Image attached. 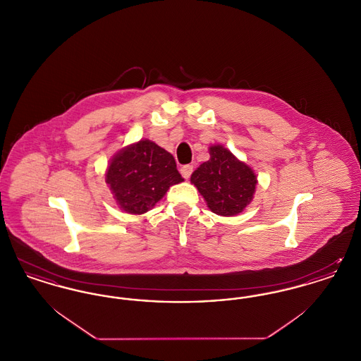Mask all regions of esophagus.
Instances as JSON below:
<instances>
[{
	"label": "esophagus",
	"instance_id": "34e87169",
	"mask_svg": "<svg viewBox=\"0 0 361 361\" xmlns=\"http://www.w3.org/2000/svg\"><path fill=\"white\" fill-rule=\"evenodd\" d=\"M180 172H181L184 178L188 180L189 177H190V174L193 172V166H192V165H184V166H181Z\"/></svg>",
	"mask_w": 361,
	"mask_h": 361
}]
</instances>
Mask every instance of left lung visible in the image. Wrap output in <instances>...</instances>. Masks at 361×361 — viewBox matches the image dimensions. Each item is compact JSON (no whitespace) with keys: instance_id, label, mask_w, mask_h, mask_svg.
<instances>
[{"instance_id":"1","label":"left lung","mask_w":361,"mask_h":361,"mask_svg":"<svg viewBox=\"0 0 361 361\" xmlns=\"http://www.w3.org/2000/svg\"><path fill=\"white\" fill-rule=\"evenodd\" d=\"M190 183L214 214L234 216L253 200L257 177L230 150L214 145L209 147V159L192 173Z\"/></svg>"}]
</instances>
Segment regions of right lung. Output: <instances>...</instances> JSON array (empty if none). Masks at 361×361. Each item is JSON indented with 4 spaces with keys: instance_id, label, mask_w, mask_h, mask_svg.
<instances>
[{
    "instance_id": "right-lung-1",
    "label": "right lung",
    "mask_w": 361,
    "mask_h": 361,
    "mask_svg": "<svg viewBox=\"0 0 361 361\" xmlns=\"http://www.w3.org/2000/svg\"><path fill=\"white\" fill-rule=\"evenodd\" d=\"M105 181L127 214L152 209L169 187L184 181L171 153L149 139L121 149L109 162Z\"/></svg>"
}]
</instances>
